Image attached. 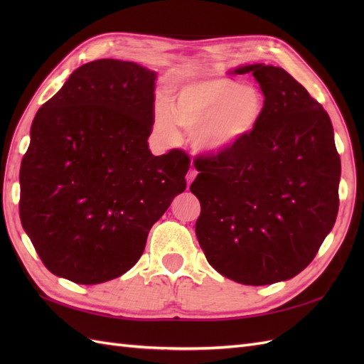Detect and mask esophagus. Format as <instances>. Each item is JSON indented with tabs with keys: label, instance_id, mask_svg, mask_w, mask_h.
Here are the masks:
<instances>
[{
	"label": "esophagus",
	"instance_id": "obj_1",
	"mask_svg": "<svg viewBox=\"0 0 364 364\" xmlns=\"http://www.w3.org/2000/svg\"><path fill=\"white\" fill-rule=\"evenodd\" d=\"M196 176H197V170L191 167V168L188 170V173H186V183H188V185H190V183H191L193 181H194V178H196Z\"/></svg>",
	"mask_w": 364,
	"mask_h": 364
}]
</instances>
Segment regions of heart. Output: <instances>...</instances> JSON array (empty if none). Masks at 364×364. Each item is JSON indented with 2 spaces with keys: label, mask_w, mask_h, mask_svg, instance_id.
<instances>
[{
  "label": "heart",
  "mask_w": 364,
  "mask_h": 364,
  "mask_svg": "<svg viewBox=\"0 0 364 364\" xmlns=\"http://www.w3.org/2000/svg\"><path fill=\"white\" fill-rule=\"evenodd\" d=\"M264 106V97L255 86L229 77H208L183 86L173 105L167 100L156 102L153 124L165 141L179 138V124L193 130L197 149L222 153L255 130Z\"/></svg>",
  "instance_id": "obj_1"
}]
</instances>
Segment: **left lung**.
Returning <instances> with one entry per match:
<instances>
[{"instance_id": "8db88e82", "label": "left lung", "mask_w": 364, "mask_h": 364, "mask_svg": "<svg viewBox=\"0 0 364 364\" xmlns=\"http://www.w3.org/2000/svg\"><path fill=\"white\" fill-rule=\"evenodd\" d=\"M264 94L249 136L197 156L196 235L208 262L246 285L285 281L310 264L336 223L340 156L322 105L279 67L247 65Z\"/></svg>"}]
</instances>
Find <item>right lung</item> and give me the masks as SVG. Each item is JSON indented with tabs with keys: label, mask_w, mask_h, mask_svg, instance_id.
I'll return each instance as SVG.
<instances>
[{
	"label": "right lung",
	"mask_w": 364,
	"mask_h": 364,
	"mask_svg": "<svg viewBox=\"0 0 364 364\" xmlns=\"http://www.w3.org/2000/svg\"><path fill=\"white\" fill-rule=\"evenodd\" d=\"M155 79L134 62L85 63L33 119L19 217L56 277L86 285L121 277L185 191L190 156L149 150Z\"/></svg>",
	"instance_id": "right-lung-1"
}]
</instances>
